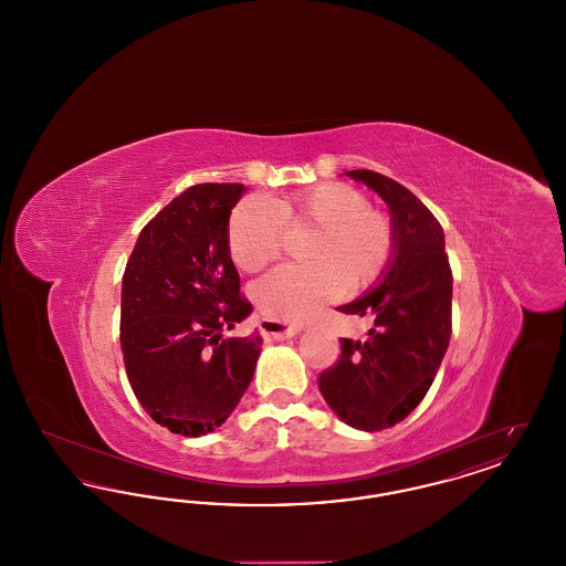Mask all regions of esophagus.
<instances>
[{
	"mask_svg": "<svg viewBox=\"0 0 566 566\" xmlns=\"http://www.w3.org/2000/svg\"><path fill=\"white\" fill-rule=\"evenodd\" d=\"M301 331V326L296 324H286L282 321H273V318H265L261 321V333L271 339H284V337H295L296 333Z\"/></svg>",
	"mask_w": 566,
	"mask_h": 566,
	"instance_id": "34e87169",
	"label": "esophagus"
}]
</instances>
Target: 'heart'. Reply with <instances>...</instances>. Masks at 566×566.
I'll list each match as a JSON object with an SVG mask.
<instances>
[{
    "label": "heart",
    "mask_w": 566,
    "mask_h": 566,
    "mask_svg": "<svg viewBox=\"0 0 566 566\" xmlns=\"http://www.w3.org/2000/svg\"><path fill=\"white\" fill-rule=\"evenodd\" d=\"M316 229L307 245L312 265H286L254 286L256 305L273 321H307L324 303L365 289L395 254V227L367 206L365 192L344 182H321L268 201L248 199L229 218L233 263L248 273L265 270L284 250L289 229Z\"/></svg>",
    "instance_id": "1"
}]
</instances>
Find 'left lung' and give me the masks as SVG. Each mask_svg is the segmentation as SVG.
Here are the masks:
<instances>
[{"label":"left lung","mask_w":566,"mask_h":566,"mask_svg":"<svg viewBox=\"0 0 566 566\" xmlns=\"http://www.w3.org/2000/svg\"><path fill=\"white\" fill-rule=\"evenodd\" d=\"M348 176L388 203L395 254L384 282L337 307L374 326L365 342L342 337L318 388L346 424L371 432L399 424L431 388L452 335V270L439 220L411 190L371 169Z\"/></svg>","instance_id":"left-lung-1"}]
</instances>
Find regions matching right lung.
<instances>
[{"instance_id":"1","label":"right lung","mask_w":566,"mask_h":566,"mask_svg":"<svg viewBox=\"0 0 566 566\" xmlns=\"http://www.w3.org/2000/svg\"><path fill=\"white\" fill-rule=\"evenodd\" d=\"M243 185H195L139 233L123 273L120 350L144 411L185 437L214 431L250 386L263 337H222L252 303L227 227Z\"/></svg>"}]
</instances>
